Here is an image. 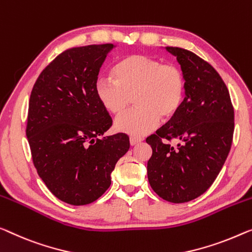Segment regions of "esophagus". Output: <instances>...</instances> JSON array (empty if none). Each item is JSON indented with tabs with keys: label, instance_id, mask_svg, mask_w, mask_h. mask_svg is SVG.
<instances>
[{
	"label": "esophagus",
	"instance_id": "1",
	"mask_svg": "<svg viewBox=\"0 0 252 252\" xmlns=\"http://www.w3.org/2000/svg\"><path fill=\"white\" fill-rule=\"evenodd\" d=\"M142 141L141 138H137V137H130V145L131 146H136L138 144H140Z\"/></svg>",
	"mask_w": 252,
	"mask_h": 252
}]
</instances>
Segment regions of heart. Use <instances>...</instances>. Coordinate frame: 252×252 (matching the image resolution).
I'll use <instances>...</instances> for the list:
<instances>
[{"mask_svg":"<svg viewBox=\"0 0 252 252\" xmlns=\"http://www.w3.org/2000/svg\"><path fill=\"white\" fill-rule=\"evenodd\" d=\"M115 81L99 77L95 93L108 113L119 115L133 97L137 108L119 116L115 129L141 137L155 129L160 120L178 113L186 96V77L178 65L164 64L153 56L133 54L114 66Z\"/></svg>","mask_w":252,"mask_h":252,"instance_id":"1","label":"heart"}]
</instances>
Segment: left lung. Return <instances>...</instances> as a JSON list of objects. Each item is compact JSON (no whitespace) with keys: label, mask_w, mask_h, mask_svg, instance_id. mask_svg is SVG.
<instances>
[{"label":"left lung","mask_w":252,"mask_h":252,"mask_svg":"<svg viewBox=\"0 0 252 252\" xmlns=\"http://www.w3.org/2000/svg\"><path fill=\"white\" fill-rule=\"evenodd\" d=\"M186 77V97L176 113L146 142L153 149L147 163L152 189L164 200L181 204L208 190L230 153L234 108L223 79L192 52L167 46ZM178 138L173 148L164 141Z\"/></svg>","instance_id":"1"}]
</instances>
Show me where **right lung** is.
Segmentation results:
<instances>
[{
  "instance_id": "1",
  "label": "right lung",
  "mask_w": 252,
  "mask_h": 252,
  "mask_svg": "<svg viewBox=\"0 0 252 252\" xmlns=\"http://www.w3.org/2000/svg\"><path fill=\"white\" fill-rule=\"evenodd\" d=\"M113 44L69 48L39 74L29 99L27 134L32 162L48 190L73 206L95 201L111 186L115 164L130 148L95 93Z\"/></svg>"
}]
</instances>
